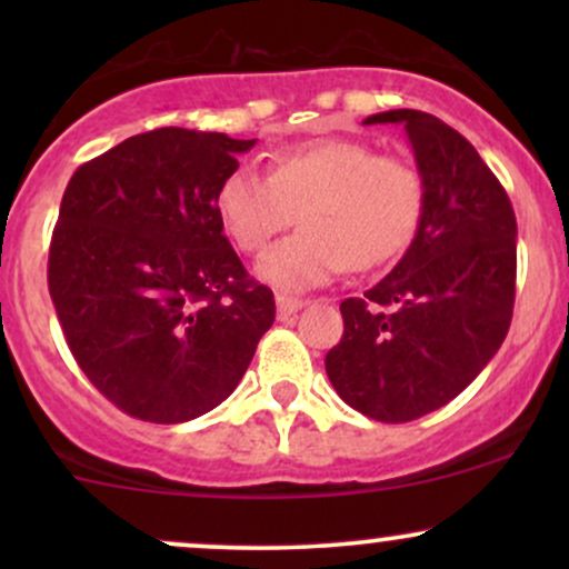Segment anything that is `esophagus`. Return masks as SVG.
Returning a JSON list of instances; mask_svg holds the SVG:
<instances>
[{"mask_svg": "<svg viewBox=\"0 0 569 569\" xmlns=\"http://www.w3.org/2000/svg\"><path fill=\"white\" fill-rule=\"evenodd\" d=\"M307 302L305 299H293V297H286V293H278L276 297V307H278V318H289L293 316L297 310H302Z\"/></svg>", "mask_w": 569, "mask_h": 569, "instance_id": "34e87169", "label": "esophagus"}]
</instances>
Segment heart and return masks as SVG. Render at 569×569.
Masks as SVG:
<instances>
[{
    "label": "heart",
    "mask_w": 569,
    "mask_h": 569,
    "mask_svg": "<svg viewBox=\"0 0 569 569\" xmlns=\"http://www.w3.org/2000/svg\"><path fill=\"white\" fill-rule=\"evenodd\" d=\"M426 208L415 166L356 139H321L272 154L267 176L238 168L221 181L217 213L240 251L264 248L299 219V230L264 251L257 278L302 293L345 267L371 270L407 251Z\"/></svg>",
    "instance_id": "heart-1"
}]
</instances>
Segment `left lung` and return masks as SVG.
I'll return each instance as SVG.
<instances>
[{"label": "left lung", "instance_id": "8db88e82", "mask_svg": "<svg viewBox=\"0 0 569 569\" xmlns=\"http://www.w3.org/2000/svg\"><path fill=\"white\" fill-rule=\"evenodd\" d=\"M377 122L407 130L426 208L401 262L339 305L345 335L326 352V375L361 415L409 422L462 393L500 350L513 316L516 217L473 143L439 117L390 109L363 126Z\"/></svg>", "mask_w": 569, "mask_h": 569}]
</instances>
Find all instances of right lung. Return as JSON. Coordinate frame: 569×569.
I'll use <instances>...</instances> for the list:
<instances>
[{"mask_svg": "<svg viewBox=\"0 0 569 569\" xmlns=\"http://www.w3.org/2000/svg\"><path fill=\"white\" fill-rule=\"evenodd\" d=\"M253 143L149 130L77 168L63 192L50 297L84 377L130 417L176 426L219 407L276 321L217 213Z\"/></svg>", "mask_w": 569, "mask_h": 569, "instance_id": "right-lung-1", "label": "right lung"}]
</instances>
